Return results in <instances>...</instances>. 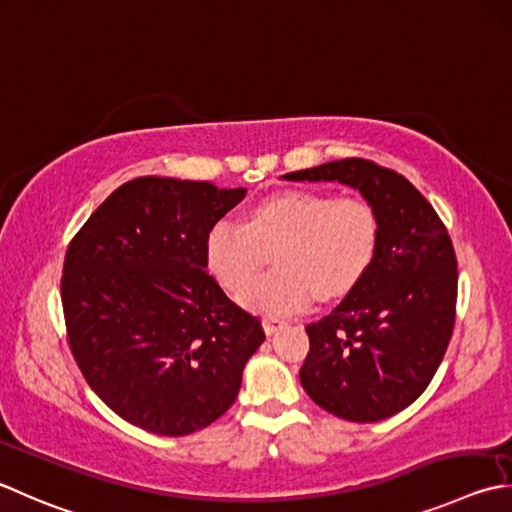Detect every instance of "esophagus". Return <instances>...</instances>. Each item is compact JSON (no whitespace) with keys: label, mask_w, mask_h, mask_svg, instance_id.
Masks as SVG:
<instances>
[{"label":"esophagus","mask_w":512,"mask_h":512,"mask_svg":"<svg viewBox=\"0 0 512 512\" xmlns=\"http://www.w3.org/2000/svg\"><path fill=\"white\" fill-rule=\"evenodd\" d=\"M286 326V322H279V319H273V317H268V319H264V330H266V335H275L279 328H284Z\"/></svg>","instance_id":"esophagus-1"}]
</instances>
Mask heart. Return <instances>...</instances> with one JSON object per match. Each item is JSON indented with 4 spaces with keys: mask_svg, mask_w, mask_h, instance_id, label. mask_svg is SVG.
<instances>
[{
    "mask_svg": "<svg viewBox=\"0 0 512 512\" xmlns=\"http://www.w3.org/2000/svg\"><path fill=\"white\" fill-rule=\"evenodd\" d=\"M377 246L379 217L364 199L286 190L259 202L246 224L217 219L206 235V264L228 290L246 286L239 295L246 308L286 317L308 308L315 293L337 297L353 288L373 264ZM275 247L278 270L254 283L265 253Z\"/></svg>",
    "mask_w": 512,
    "mask_h": 512,
    "instance_id": "b5f03b06",
    "label": "heart"
}]
</instances>
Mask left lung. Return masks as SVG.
<instances>
[{
    "label": "left lung",
    "mask_w": 512,
    "mask_h": 512,
    "mask_svg": "<svg viewBox=\"0 0 512 512\" xmlns=\"http://www.w3.org/2000/svg\"><path fill=\"white\" fill-rule=\"evenodd\" d=\"M339 182L377 210L379 246L342 304L306 326L299 382L317 406L348 422H379L424 393L453 335L457 259L426 197L395 170L339 159L284 175Z\"/></svg>",
    "instance_id": "obj_1"
}]
</instances>
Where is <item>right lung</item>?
I'll list each match as a JSON object with an SVG mask.
<instances>
[{"mask_svg":"<svg viewBox=\"0 0 512 512\" xmlns=\"http://www.w3.org/2000/svg\"><path fill=\"white\" fill-rule=\"evenodd\" d=\"M244 197L137 177L68 246L62 306L75 362L110 410L148 433L182 437L222 417L266 339L206 273L208 230Z\"/></svg>","mask_w":512,"mask_h":512,"instance_id":"obj_1","label":"right lung"}]
</instances>
